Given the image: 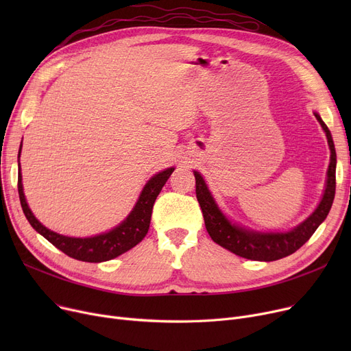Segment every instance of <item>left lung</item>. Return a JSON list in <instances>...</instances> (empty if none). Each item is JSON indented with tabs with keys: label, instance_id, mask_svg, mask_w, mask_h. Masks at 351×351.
<instances>
[{
	"label": "left lung",
	"instance_id": "1",
	"mask_svg": "<svg viewBox=\"0 0 351 351\" xmlns=\"http://www.w3.org/2000/svg\"><path fill=\"white\" fill-rule=\"evenodd\" d=\"M316 119L322 125L327 136V143L330 147V163L327 169L326 186L323 196L317 208L306 217L302 223L294 226L287 232H261L253 230L246 226L232 222V220L222 212L216 204V200L209 191L206 182L197 171H193L196 179V197L204 213L205 226L212 237V241L228 249L229 252L245 257V259L257 262H273L279 261L300 249L316 229L324 222L331 205H333L336 193V149L335 142L331 138L327 125L323 122L320 115L315 112Z\"/></svg>",
	"mask_w": 351,
	"mask_h": 351
}]
</instances>
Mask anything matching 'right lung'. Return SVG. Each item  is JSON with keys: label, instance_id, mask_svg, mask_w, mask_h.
<instances>
[{"label": "right lung", "instance_id": "1", "mask_svg": "<svg viewBox=\"0 0 351 351\" xmlns=\"http://www.w3.org/2000/svg\"><path fill=\"white\" fill-rule=\"evenodd\" d=\"M21 149H23V142L20 145V151H18V193H20L21 206L29 225L41 236H44L49 243H52L55 247H58L61 252H64L69 257H73V259L82 261V262H89V263H101V262L115 259V257L121 256L129 249H132L142 241V239L146 236L147 230H149L152 208H154L155 200L159 192L162 191L166 180L169 179V176L175 171V168H168L158 172L147 180L131 213H129L114 229H110L105 233L90 236V237H71V236L60 234L57 232L45 228L31 212L24 195V188H23V176H21V165H20Z\"/></svg>", "mask_w": 351, "mask_h": 351}]
</instances>
